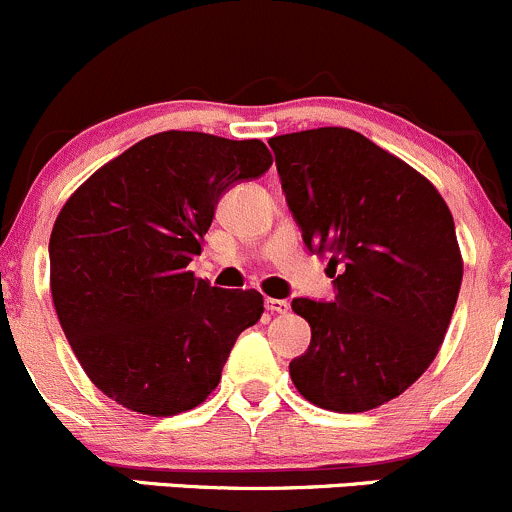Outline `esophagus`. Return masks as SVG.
<instances>
[{
	"label": "esophagus",
	"mask_w": 512,
	"mask_h": 512,
	"mask_svg": "<svg viewBox=\"0 0 512 512\" xmlns=\"http://www.w3.org/2000/svg\"><path fill=\"white\" fill-rule=\"evenodd\" d=\"M266 308L271 310V313H288V310H291V303H288V300L266 298Z\"/></svg>",
	"instance_id": "34e87169"
}]
</instances>
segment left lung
Returning <instances> with one entry per match:
<instances>
[{
    "label": "left lung",
    "mask_w": 512,
    "mask_h": 512,
    "mask_svg": "<svg viewBox=\"0 0 512 512\" xmlns=\"http://www.w3.org/2000/svg\"><path fill=\"white\" fill-rule=\"evenodd\" d=\"M305 246L328 254L335 298H293L310 323L291 379L315 407L355 414L399 397L434 362L463 261L434 184L347 128L268 140Z\"/></svg>",
    "instance_id": "8db88e82"
}]
</instances>
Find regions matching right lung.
<instances>
[{"label":"right lung","instance_id":"obj_1","mask_svg":"<svg viewBox=\"0 0 512 512\" xmlns=\"http://www.w3.org/2000/svg\"><path fill=\"white\" fill-rule=\"evenodd\" d=\"M261 140L167 133L103 165L63 204L49 241L51 295L78 362L105 397L172 416L212 394L263 295L187 271L221 194L261 177Z\"/></svg>","mask_w":512,"mask_h":512}]
</instances>
